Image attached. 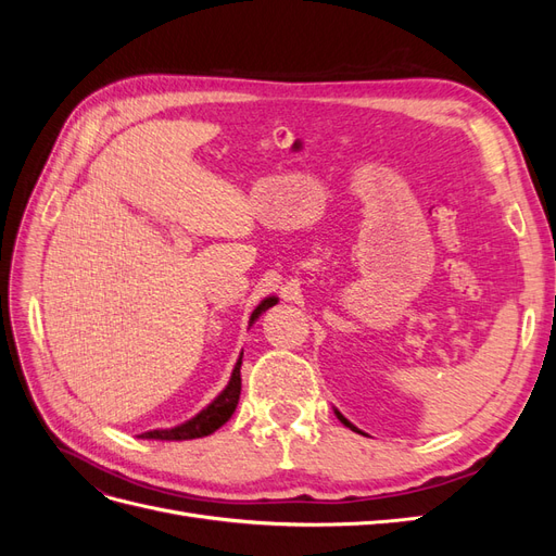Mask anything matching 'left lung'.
Here are the masks:
<instances>
[{"mask_svg": "<svg viewBox=\"0 0 556 556\" xmlns=\"http://www.w3.org/2000/svg\"><path fill=\"white\" fill-rule=\"evenodd\" d=\"M333 413H336V417H339V419H341V422H343V425H345L348 429H352V431H357V433H362V431H359V429H357L355 425H352V422H350V419H345V417H343V415H341L339 410H336V408H333Z\"/></svg>", "mask_w": 556, "mask_h": 556, "instance_id": "obj_1", "label": "left lung"}]
</instances>
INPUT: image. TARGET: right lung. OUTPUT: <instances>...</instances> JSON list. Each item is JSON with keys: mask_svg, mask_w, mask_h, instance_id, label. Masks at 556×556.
Instances as JSON below:
<instances>
[{"mask_svg": "<svg viewBox=\"0 0 556 556\" xmlns=\"http://www.w3.org/2000/svg\"><path fill=\"white\" fill-rule=\"evenodd\" d=\"M276 304H278V296H266L264 301H260L257 308L252 311V315H250V327L257 323V317L266 308H271ZM241 362H243V352H241V357L237 359V364H233V371H231V378H229L227 387L208 403L204 410L197 413L192 419H188V422H182L178 427L146 431V433L139 435V439H146V441H192V439H204V435L220 429L239 406Z\"/></svg>", "mask_w": 556, "mask_h": 556, "instance_id": "obj_1", "label": "right lung"}]
</instances>
